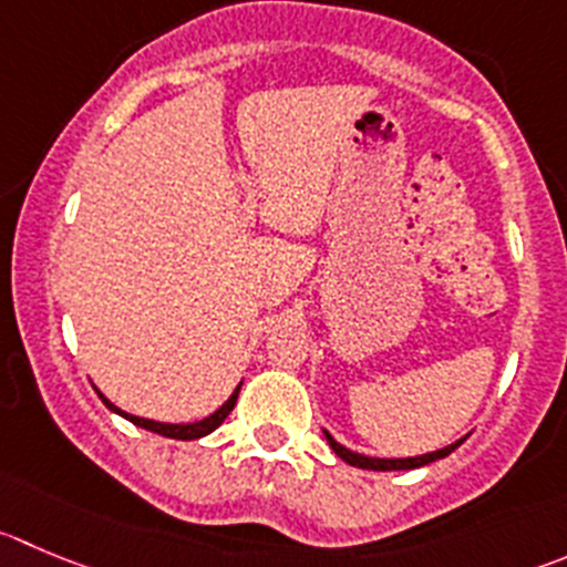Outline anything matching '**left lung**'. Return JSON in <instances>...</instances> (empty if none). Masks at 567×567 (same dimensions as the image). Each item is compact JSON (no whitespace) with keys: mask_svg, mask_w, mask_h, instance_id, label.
Segmentation results:
<instances>
[{"mask_svg":"<svg viewBox=\"0 0 567 567\" xmlns=\"http://www.w3.org/2000/svg\"><path fill=\"white\" fill-rule=\"evenodd\" d=\"M326 436H328V445H331L333 454H337L339 460H344L348 465H353V467H364V471H412V467L429 465V462H436V460H442V456H449L451 451H456L462 445V440H460V442H454V445H449V449L431 451V454H423V456H412V460H373V456L353 454V451H348L344 445H339V442L333 440L328 431H326Z\"/></svg>","mask_w":567,"mask_h":567,"instance_id":"left-lung-1","label":"left lung"}]
</instances>
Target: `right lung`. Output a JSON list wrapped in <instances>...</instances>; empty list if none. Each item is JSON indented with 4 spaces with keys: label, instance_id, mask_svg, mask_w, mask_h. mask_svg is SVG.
<instances>
[{
    "label": "right lung",
    "instance_id": "1",
    "mask_svg": "<svg viewBox=\"0 0 567 567\" xmlns=\"http://www.w3.org/2000/svg\"><path fill=\"white\" fill-rule=\"evenodd\" d=\"M100 398H102V395H100ZM236 398H239V386H236V390H234V395H230L228 401H225L223 406H219L217 412L212 414V417H206V420H197V423H186V425H175V423H155V420H144V417H136V414H127V412H122V409H116V406H113V403L107 401V398H102V403H105L107 409H113V412H116V414H122V417H127V420H131V423L142 425V429H147V431H155V434L172 436V440H197V436H206V434H212V431L217 429V425H223V420L228 417L230 412H234V406H236Z\"/></svg>",
    "mask_w": 567,
    "mask_h": 567
}]
</instances>
